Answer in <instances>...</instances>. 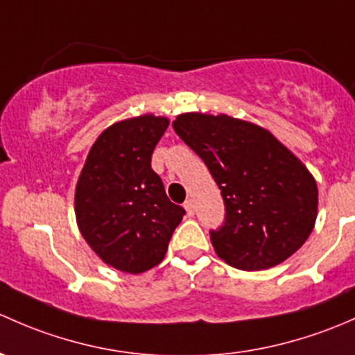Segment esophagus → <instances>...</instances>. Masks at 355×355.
Returning a JSON list of instances; mask_svg holds the SVG:
<instances>
[{
    "label": "esophagus",
    "mask_w": 355,
    "mask_h": 355,
    "mask_svg": "<svg viewBox=\"0 0 355 355\" xmlns=\"http://www.w3.org/2000/svg\"><path fill=\"white\" fill-rule=\"evenodd\" d=\"M184 208H186V211H188V215L195 214V203H193V200H186Z\"/></svg>",
    "instance_id": "esophagus-1"
}]
</instances>
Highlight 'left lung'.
Segmentation results:
<instances>
[{"instance_id": "left-lung-1", "label": "left lung", "mask_w": 355, "mask_h": 355, "mask_svg": "<svg viewBox=\"0 0 355 355\" xmlns=\"http://www.w3.org/2000/svg\"><path fill=\"white\" fill-rule=\"evenodd\" d=\"M173 128L220 189L225 218L210 239L225 263L266 270L306 243L316 222V181L270 131L200 112L178 116Z\"/></svg>"}]
</instances>
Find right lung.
Segmentation results:
<instances>
[{
	"instance_id": "obj_1",
	"label": "right lung",
	"mask_w": 355,
	"mask_h": 355,
	"mask_svg": "<svg viewBox=\"0 0 355 355\" xmlns=\"http://www.w3.org/2000/svg\"><path fill=\"white\" fill-rule=\"evenodd\" d=\"M169 121L152 114L109 126L90 148L75 191L78 229L107 265L141 273L166 257L186 210L166 195L152 153Z\"/></svg>"
}]
</instances>
